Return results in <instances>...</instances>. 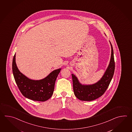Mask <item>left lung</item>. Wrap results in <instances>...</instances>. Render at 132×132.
Returning <instances> with one entry per match:
<instances>
[{"label": "left lung", "mask_w": 132, "mask_h": 132, "mask_svg": "<svg viewBox=\"0 0 132 132\" xmlns=\"http://www.w3.org/2000/svg\"><path fill=\"white\" fill-rule=\"evenodd\" d=\"M111 47V54L110 64L100 80L95 84L90 85L81 84L76 76L72 74L73 90L77 98L83 101H92L102 95L110 85L115 71V64L113 49Z\"/></svg>", "instance_id": "1"}]
</instances>
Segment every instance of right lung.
<instances>
[{
	"instance_id": "obj_1",
	"label": "right lung",
	"mask_w": 132,
	"mask_h": 132,
	"mask_svg": "<svg viewBox=\"0 0 132 132\" xmlns=\"http://www.w3.org/2000/svg\"><path fill=\"white\" fill-rule=\"evenodd\" d=\"M12 70L15 81L23 95L34 101H45L50 98L53 93L55 81L61 68L54 70L42 80H31L21 73L18 69L14 54Z\"/></svg>"
}]
</instances>
